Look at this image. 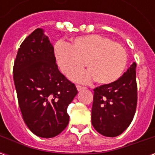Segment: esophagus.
<instances>
[{"label":"esophagus","instance_id":"34e87169","mask_svg":"<svg viewBox=\"0 0 155 155\" xmlns=\"http://www.w3.org/2000/svg\"><path fill=\"white\" fill-rule=\"evenodd\" d=\"M76 88H77L78 91H82V90H84V89H85V87H84V86H81V85H79V84L76 85Z\"/></svg>","mask_w":155,"mask_h":155}]
</instances>
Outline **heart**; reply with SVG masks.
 <instances>
[{
	"mask_svg": "<svg viewBox=\"0 0 155 155\" xmlns=\"http://www.w3.org/2000/svg\"><path fill=\"white\" fill-rule=\"evenodd\" d=\"M54 54L64 74L81 70L84 62L88 71L71 75L81 82L94 79L100 84H112L123 74L127 64L123 45L100 35L80 36L73 40L71 45L59 42L54 47Z\"/></svg>",
	"mask_w": 155,
	"mask_h": 155,
	"instance_id": "heart-1",
	"label": "heart"
}]
</instances>
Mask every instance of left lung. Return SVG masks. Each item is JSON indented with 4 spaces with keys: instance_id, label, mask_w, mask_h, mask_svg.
Segmentation results:
<instances>
[{
    "instance_id": "1",
    "label": "left lung",
    "mask_w": 155,
    "mask_h": 155,
    "mask_svg": "<svg viewBox=\"0 0 155 155\" xmlns=\"http://www.w3.org/2000/svg\"><path fill=\"white\" fill-rule=\"evenodd\" d=\"M136 63L114 83L94 89L91 121L102 135L115 137L129 127L137 105Z\"/></svg>"
}]
</instances>
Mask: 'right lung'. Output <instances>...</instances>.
Masks as SVG:
<instances>
[{
    "instance_id": "obj_1",
    "label": "right lung",
    "mask_w": 155,
    "mask_h": 155,
    "mask_svg": "<svg viewBox=\"0 0 155 155\" xmlns=\"http://www.w3.org/2000/svg\"><path fill=\"white\" fill-rule=\"evenodd\" d=\"M13 78L23 120L41 138L61 134L69 124L68 105L77 94L74 84L58 70L54 47L37 28L22 42Z\"/></svg>"
}]
</instances>
